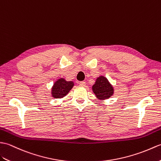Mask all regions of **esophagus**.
Wrapping results in <instances>:
<instances>
[{
  "instance_id": "34e87169",
  "label": "esophagus",
  "mask_w": 161,
  "mask_h": 161,
  "mask_svg": "<svg viewBox=\"0 0 161 161\" xmlns=\"http://www.w3.org/2000/svg\"><path fill=\"white\" fill-rule=\"evenodd\" d=\"M79 85L81 87H85V82L84 81H81L79 83Z\"/></svg>"
}]
</instances>
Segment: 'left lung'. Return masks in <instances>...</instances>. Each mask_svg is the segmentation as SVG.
Instances as JSON below:
<instances>
[{
  "label": "left lung",
  "instance_id": "obj_1",
  "mask_svg": "<svg viewBox=\"0 0 161 161\" xmlns=\"http://www.w3.org/2000/svg\"><path fill=\"white\" fill-rule=\"evenodd\" d=\"M92 91L99 100H105L114 94V87L105 76H101L96 78L92 86Z\"/></svg>",
  "mask_w": 161,
  "mask_h": 161
}]
</instances>
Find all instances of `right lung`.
<instances>
[{"mask_svg": "<svg viewBox=\"0 0 161 161\" xmlns=\"http://www.w3.org/2000/svg\"><path fill=\"white\" fill-rule=\"evenodd\" d=\"M74 82L66 81L60 78L57 80L52 88V96L53 98H61L65 96L74 87Z\"/></svg>", "mask_w": 161, "mask_h": 161, "instance_id": "1", "label": "right lung"}]
</instances>
